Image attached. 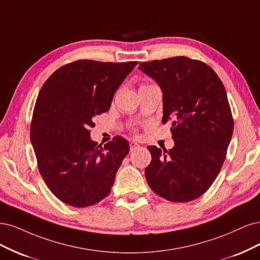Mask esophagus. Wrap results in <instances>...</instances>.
<instances>
[{
  "label": "esophagus",
  "mask_w": 260,
  "mask_h": 260,
  "mask_svg": "<svg viewBox=\"0 0 260 260\" xmlns=\"http://www.w3.org/2000/svg\"><path fill=\"white\" fill-rule=\"evenodd\" d=\"M139 148H140V146L137 144V142H131V144H129V150H131V152L135 151V150H137V149H139Z\"/></svg>",
  "instance_id": "34e87169"
}]
</instances>
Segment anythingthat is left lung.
<instances>
[{"label": "left lung", "instance_id": "left-lung-1", "mask_svg": "<svg viewBox=\"0 0 260 260\" xmlns=\"http://www.w3.org/2000/svg\"><path fill=\"white\" fill-rule=\"evenodd\" d=\"M163 93V119L172 121L174 148L149 146L150 188L171 202H189L212 186L224 162L233 119L222 82L206 63L185 56L140 62Z\"/></svg>", "mask_w": 260, "mask_h": 260}]
</instances>
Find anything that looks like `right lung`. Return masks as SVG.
<instances>
[{
  "mask_svg": "<svg viewBox=\"0 0 260 260\" xmlns=\"http://www.w3.org/2000/svg\"><path fill=\"white\" fill-rule=\"evenodd\" d=\"M137 63L77 60L57 69L42 86L30 139L40 174L61 202L86 207L110 193L129 145L116 136L102 147L89 129Z\"/></svg>",
  "mask_w": 260,
  "mask_h": 260,
  "instance_id": "obj_1",
  "label": "right lung"
}]
</instances>
